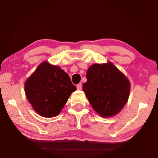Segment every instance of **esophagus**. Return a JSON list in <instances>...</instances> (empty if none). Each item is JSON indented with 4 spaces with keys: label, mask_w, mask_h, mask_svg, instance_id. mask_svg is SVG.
I'll use <instances>...</instances> for the list:
<instances>
[{
    "label": "esophagus",
    "mask_w": 158,
    "mask_h": 158,
    "mask_svg": "<svg viewBox=\"0 0 158 158\" xmlns=\"http://www.w3.org/2000/svg\"><path fill=\"white\" fill-rule=\"evenodd\" d=\"M77 89H78V90H81V84H79V85H77Z\"/></svg>",
    "instance_id": "esophagus-1"
}]
</instances>
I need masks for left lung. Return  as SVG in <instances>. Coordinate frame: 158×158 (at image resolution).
<instances>
[{"mask_svg":"<svg viewBox=\"0 0 158 158\" xmlns=\"http://www.w3.org/2000/svg\"><path fill=\"white\" fill-rule=\"evenodd\" d=\"M83 91L101 117L116 115L128 102L130 81L113 63L94 64L87 71Z\"/></svg>","mask_w":158,"mask_h":158,"instance_id":"obj_1","label":"left lung"}]
</instances>
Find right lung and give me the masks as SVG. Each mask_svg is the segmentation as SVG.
Returning a JSON list of instances; mask_svg holds the SVG:
<instances>
[{
	"label": "right lung",
	"instance_id": "1",
	"mask_svg": "<svg viewBox=\"0 0 158 158\" xmlns=\"http://www.w3.org/2000/svg\"><path fill=\"white\" fill-rule=\"evenodd\" d=\"M77 90L70 77L59 66L41 63L27 79L24 91L29 102L39 115H59L68 98Z\"/></svg>",
	"mask_w": 158,
	"mask_h": 158
}]
</instances>
